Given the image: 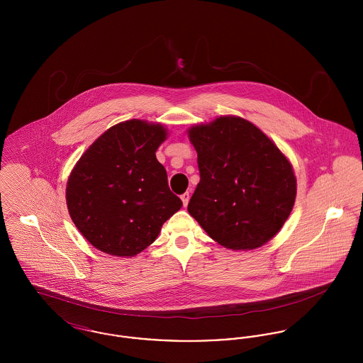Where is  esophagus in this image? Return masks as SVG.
Masks as SVG:
<instances>
[{"label": "esophagus", "mask_w": 363, "mask_h": 363, "mask_svg": "<svg viewBox=\"0 0 363 363\" xmlns=\"http://www.w3.org/2000/svg\"><path fill=\"white\" fill-rule=\"evenodd\" d=\"M181 200H182V203H184V207H186V206H188V203H189V200H190L189 191H186V193H184V194H181Z\"/></svg>", "instance_id": "obj_1"}]
</instances>
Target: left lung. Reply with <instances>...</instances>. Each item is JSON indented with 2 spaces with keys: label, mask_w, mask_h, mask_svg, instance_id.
<instances>
[{
  "label": "left lung",
  "mask_w": 363,
  "mask_h": 363,
  "mask_svg": "<svg viewBox=\"0 0 363 363\" xmlns=\"http://www.w3.org/2000/svg\"><path fill=\"white\" fill-rule=\"evenodd\" d=\"M200 182L188 211L219 245L252 250L274 238L293 211L289 159L256 125L235 116L189 128Z\"/></svg>",
  "instance_id": "left-lung-1"
}]
</instances>
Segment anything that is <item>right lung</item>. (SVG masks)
Listing matches in <instances>:
<instances>
[{"label": "right lung", "mask_w": 363, "mask_h": 363, "mask_svg": "<svg viewBox=\"0 0 363 363\" xmlns=\"http://www.w3.org/2000/svg\"><path fill=\"white\" fill-rule=\"evenodd\" d=\"M166 138L162 123L120 122L96 138L73 167L67 185L70 218L101 252L136 256L182 207L156 159Z\"/></svg>", "instance_id": "add662e5"}]
</instances>
